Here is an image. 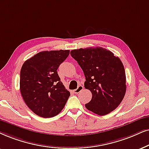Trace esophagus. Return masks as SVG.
I'll list each match as a JSON object with an SVG mask.
<instances>
[{
    "instance_id": "1",
    "label": "esophagus",
    "mask_w": 149,
    "mask_h": 149,
    "mask_svg": "<svg viewBox=\"0 0 149 149\" xmlns=\"http://www.w3.org/2000/svg\"><path fill=\"white\" fill-rule=\"evenodd\" d=\"M83 86L82 85H79L78 86V88H76V89H75L74 91H73V92H74L75 93H80V92L82 91V89H83Z\"/></svg>"
}]
</instances>
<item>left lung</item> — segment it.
Wrapping results in <instances>:
<instances>
[{"label": "left lung", "mask_w": 149, "mask_h": 149, "mask_svg": "<svg viewBox=\"0 0 149 149\" xmlns=\"http://www.w3.org/2000/svg\"><path fill=\"white\" fill-rule=\"evenodd\" d=\"M83 71L84 87L92 93L86 108L104 116L119 106L126 93V74L120 58L107 49L97 47L71 51Z\"/></svg>", "instance_id": "left-lung-1"}]
</instances>
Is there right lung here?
Instances as JSON below:
<instances>
[{
    "label": "right lung",
    "mask_w": 149,
    "mask_h": 149,
    "mask_svg": "<svg viewBox=\"0 0 149 149\" xmlns=\"http://www.w3.org/2000/svg\"><path fill=\"white\" fill-rule=\"evenodd\" d=\"M69 50L45 51L24 62L20 70V90L27 107L37 116L52 118L65 107L70 96L57 69Z\"/></svg>",
    "instance_id": "obj_1"
}]
</instances>
